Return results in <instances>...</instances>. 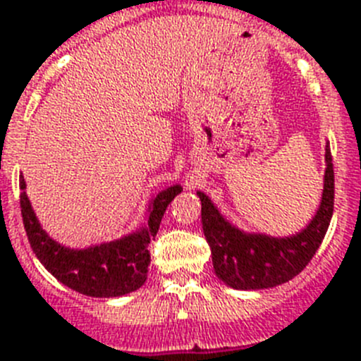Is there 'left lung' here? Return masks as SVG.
<instances>
[{
    "label": "left lung",
    "mask_w": 361,
    "mask_h": 361,
    "mask_svg": "<svg viewBox=\"0 0 361 361\" xmlns=\"http://www.w3.org/2000/svg\"><path fill=\"white\" fill-rule=\"evenodd\" d=\"M201 223L212 252L217 277L233 290H264L297 277L313 259L322 243L334 204V171L329 144L326 145V174L322 200L313 219L300 232L288 237L248 233L221 216L216 204L203 192Z\"/></svg>",
    "instance_id": "obj_1"
}]
</instances>
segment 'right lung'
<instances>
[{"label": "right lung", "instance_id": "obj_1", "mask_svg": "<svg viewBox=\"0 0 361 361\" xmlns=\"http://www.w3.org/2000/svg\"><path fill=\"white\" fill-rule=\"evenodd\" d=\"M19 188L23 190L19 196L23 225L41 264L73 291L100 298L122 297L144 286L151 262L149 243L157 237L169 203L183 190L181 185H173L158 192L149 204L147 223L136 232L116 241L73 250L59 245L44 232L25 192L27 183L23 176L19 178Z\"/></svg>", "mask_w": 361, "mask_h": 361}]
</instances>
